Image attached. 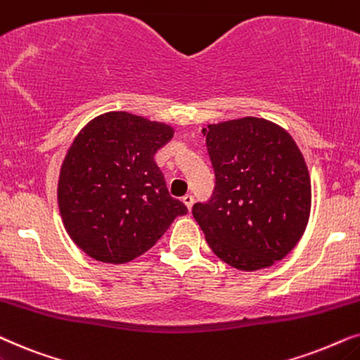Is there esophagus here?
I'll return each mask as SVG.
<instances>
[{"instance_id": "obj_1", "label": "esophagus", "mask_w": 360, "mask_h": 360, "mask_svg": "<svg viewBox=\"0 0 360 360\" xmlns=\"http://www.w3.org/2000/svg\"><path fill=\"white\" fill-rule=\"evenodd\" d=\"M183 202H184L186 207L191 210V207H193V204H194V198L191 194H186L184 198H183Z\"/></svg>"}]
</instances>
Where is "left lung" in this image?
<instances>
[{
  "label": "left lung",
  "mask_w": 360,
  "mask_h": 360,
  "mask_svg": "<svg viewBox=\"0 0 360 360\" xmlns=\"http://www.w3.org/2000/svg\"><path fill=\"white\" fill-rule=\"evenodd\" d=\"M202 135L215 181L193 215L209 247L238 270L281 260L303 236L311 207L308 167L293 138L253 117L209 124Z\"/></svg>",
  "instance_id": "left-lung-1"
}]
</instances>
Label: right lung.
<instances>
[{
    "mask_svg": "<svg viewBox=\"0 0 360 360\" xmlns=\"http://www.w3.org/2000/svg\"><path fill=\"white\" fill-rule=\"evenodd\" d=\"M172 128L127 112L94 118L62 162L59 209L72 240L95 260L127 263L150 250L186 205L167 193L155 153Z\"/></svg>",
    "mask_w": 360,
    "mask_h": 360,
    "instance_id": "add662e5",
    "label": "right lung"
}]
</instances>
